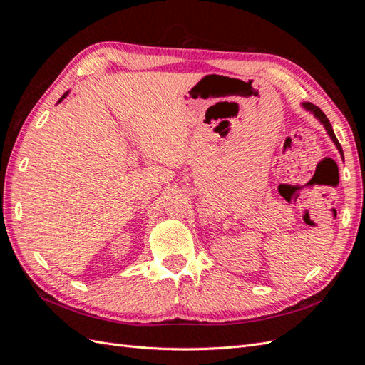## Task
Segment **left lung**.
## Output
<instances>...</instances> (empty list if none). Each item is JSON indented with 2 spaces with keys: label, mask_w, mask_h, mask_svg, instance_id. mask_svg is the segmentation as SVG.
<instances>
[{
  "label": "left lung",
  "mask_w": 365,
  "mask_h": 365,
  "mask_svg": "<svg viewBox=\"0 0 365 365\" xmlns=\"http://www.w3.org/2000/svg\"><path fill=\"white\" fill-rule=\"evenodd\" d=\"M303 108L304 109H307V111H311L319 121H322V125L324 126V129L327 130V134H329V137L332 138V141L335 143V146L338 148V150L342 153V150H341V145L338 143V140H336V137H335V134H334V129H332V125H330V121H329V118L326 117V114L322 111V109H319L318 106H315L314 103H309V102H304L303 103Z\"/></svg>",
  "instance_id": "1"
}]
</instances>
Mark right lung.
<instances>
[{
	"label": "right lung",
	"instance_id": "right-lung-1",
	"mask_svg": "<svg viewBox=\"0 0 365 365\" xmlns=\"http://www.w3.org/2000/svg\"><path fill=\"white\" fill-rule=\"evenodd\" d=\"M67 94H68V91H67V93H65V94H63V96H62V97L59 98V102H62V101H63V98H65V97H67ZM59 102H58V103H59Z\"/></svg>",
	"mask_w": 365,
	"mask_h": 365
}]
</instances>
